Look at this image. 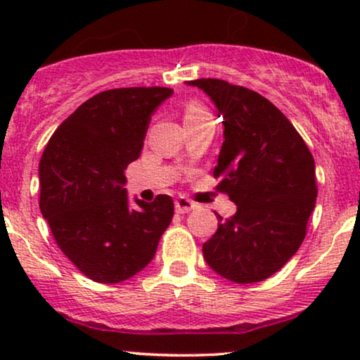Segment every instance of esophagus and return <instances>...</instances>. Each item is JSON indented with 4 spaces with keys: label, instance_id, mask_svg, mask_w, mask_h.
Segmentation results:
<instances>
[{
    "label": "esophagus",
    "instance_id": "obj_1",
    "mask_svg": "<svg viewBox=\"0 0 360 360\" xmlns=\"http://www.w3.org/2000/svg\"><path fill=\"white\" fill-rule=\"evenodd\" d=\"M174 206H176L177 213H188V212H191V210L196 208V205H194L191 200H188V198H184V196L177 198Z\"/></svg>",
    "mask_w": 360,
    "mask_h": 360
}]
</instances>
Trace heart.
<instances>
[{
  "label": "heart",
  "mask_w": 360,
  "mask_h": 360,
  "mask_svg": "<svg viewBox=\"0 0 360 360\" xmlns=\"http://www.w3.org/2000/svg\"><path fill=\"white\" fill-rule=\"evenodd\" d=\"M206 113H208V111H206L203 106L200 105V103L191 101V103H188L184 108V122H188V120H193V118H198V117H201V115H206Z\"/></svg>",
  "instance_id": "heart-1"
}]
</instances>
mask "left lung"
Returning <instances> with one entry per match:
<instances>
[{"instance_id": "1", "label": "left lung", "mask_w": 360, "mask_h": 360, "mask_svg": "<svg viewBox=\"0 0 360 360\" xmlns=\"http://www.w3.org/2000/svg\"><path fill=\"white\" fill-rule=\"evenodd\" d=\"M208 94L223 117L213 176L237 205L203 243V257L237 284L267 279L300 249L316 201L315 160L291 122L255 91L221 79L186 82Z\"/></svg>"}]
</instances>
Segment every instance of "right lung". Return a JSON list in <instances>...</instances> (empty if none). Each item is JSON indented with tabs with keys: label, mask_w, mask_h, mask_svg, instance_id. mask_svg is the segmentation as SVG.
Returning a JSON list of instances; mask_svg holds the SVG:
<instances>
[{
	"label": "right lung",
	"mask_w": 360,
	"mask_h": 360,
	"mask_svg": "<svg viewBox=\"0 0 360 360\" xmlns=\"http://www.w3.org/2000/svg\"><path fill=\"white\" fill-rule=\"evenodd\" d=\"M169 88L108 89L82 103L49 140L39 166L40 212L60 250L89 279L134 278L154 259L174 201L127 193V166L142 152Z\"/></svg>",
	"instance_id": "add662e5"
}]
</instances>
